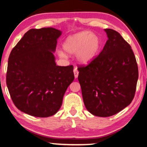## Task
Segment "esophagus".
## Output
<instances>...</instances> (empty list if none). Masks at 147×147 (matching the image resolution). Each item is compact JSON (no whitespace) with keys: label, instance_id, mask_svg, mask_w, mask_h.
<instances>
[{"label":"esophagus","instance_id":"1","mask_svg":"<svg viewBox=\"0 0 147 147\" xmlns=\"http://www.w3.org/2000/svg\"><path fill=\"white\" fill-rule=\"evenodd\" d=\"M73 71H74V77H75V78H78L79 72L78 71V69H77V67H74Z\"/></svg>","mask_w":147,"mask_h":147}]
</instances>
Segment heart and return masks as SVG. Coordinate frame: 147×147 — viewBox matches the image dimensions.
<instances>
[{
    "label": "heart",
    "instance_id": "b5f03b06",
    "mask_svg": "<svg viewBox=\"0 0 147 147\" xmlns=\"http://www.w3.org/2000/svg\"><path fill=\"white\" fill-rule=\"evenodd\" d=\"M100 45V39L96 34L83 31L68 36L62 47L64 51L69 54L76 53V59L80 63L87 64L95 57ZM58 54L61 58L67 56L62 51H59Z\"/></svg>",
    "mask_w": 147,
    "mask_h": 147
}]
</instances>
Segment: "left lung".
I'll use <instances>...</instances> for the list:
<instances>
[{
	"label": "left lung",
	"instance_id": "obj_1",
	"mask_svg": "<svg viewBox=\"0 0 147 147\" xmlns=\"http://www.w3.org/2000/svg\"><path fill=\"white\" fill-rule=\"evenodd\" d=\"M108 40L88 65L80 67L78 81L86 109L93 115L109 117L132 101L138 80L133 51L120 34L104 29Z\"/></svg>",
	"mask_w": 147,
	"mask_h": 147
}]
</instances>
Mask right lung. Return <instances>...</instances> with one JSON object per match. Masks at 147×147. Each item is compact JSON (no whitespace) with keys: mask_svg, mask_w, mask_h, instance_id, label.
I'll return each instance as SVG.
<instances>
[{"mask_svg":"<svg viewBox=\"0 0 147 147\" xmlns=\"http://www.w3.org/2000/svg\"><path fill=\"white\" fill-rule=\"evenodd\" d=\"M61 33L51 27L30 30L9 54L7 87L15 106L30 115L48 117L58 112L74 79L73 65L55 61Z\"/></svg>","mask_w":147,"mask_h":147,"instance_id":"right-lung-1","label":"right lung"}]
</instances>
